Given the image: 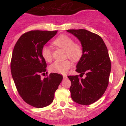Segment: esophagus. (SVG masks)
I'll list each match as a JSON object with an SVG mask.
<instances>
[{
    "instance_id": "esophagus-1",
    "label": "esophagus",
    "mask_w": 126,
    "mask_h": 126,
    "mask_svg": "<svg viewBox=\"0 0 126 126\" xmlns=\"http://www.w3.org/2000/svg\"><path fill=\"white\" fill-rule=\"evenodd\" d=\"M63 79H66V78H67V75H63Z\"/></svg>"
}]
</instances>
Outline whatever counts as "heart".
<instances>
[{
    "label": "heart",
    "instance_id": "1",
    "mask_svg": "<svg viewBox=\"0 0 126 126\" xmlns=\"http://www.w3.org/2000/svg\"><path fill=\"white\" fill-rule=\"evenodd\" d=\"M55 46L66 51V56L73 61L80 59L82 55V48L79 44H75L74 40L69 36L62 35L53 41ZM41 54L46 62H50L52 59V52L48 46H43L41 49ZM72 63L69 60L55 61L50 65V70L54 73L64 74L71 67Z\"/></svg>",
    "mask_w": 126,
    "mask_h": 126
}]
</instances>
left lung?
Segmentation results:
<instances>
[{
    "label": "left lung",
    "mask_w": 126,
    "mask_h": 126,
    "mask_svg": "<svg viewBox=\"0 0 126 126\" xmlns=\"http://www.w3.org/2000/svg\"><path fill=\"white\" fill-rule=\"evenodd\" d=\"M80 42L82 55L76 65L78 75L68 76L71 81V97L76 103L90 105L98 101L104 94L108 85L111 61L108 50L102 38L88 30H69Z\"/></svg>",
    "instance_id": "left-lung-1"
}]
</instances>
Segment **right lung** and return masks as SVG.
Instances as JSON below:
<instances>
[{
  "mask_svg": "<svg viewBox=\"0 0 126 126\" xmlns=\"http://www.w3.org/2000/svg\"><path fill=\"white\" fill-rule=\"evenodd\" d=\"M57 32L29 31L21 36L13 50L11 70L16 88L23 100L34 107L50 105L63 79L61 75L54 73L44 79L41 77L47 67L41 49Z\"/></svg>",
  "mask_w": 126,
  "mask_h": 126,
  "instance_id": "add662e5",
  "label": "right lung"
}]
</instances>
